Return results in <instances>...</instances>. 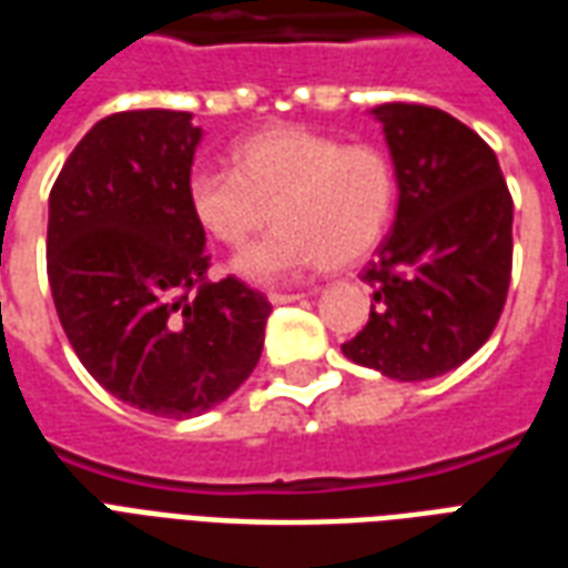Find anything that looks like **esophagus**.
Here are the masks:
<instances>
[{
  "instance_id": "1",
  "label": "esophagus",
  "mask_w": 568,
  "mask_h": 568,
  "mask_svg": "<svg viewBox=\"0 0 568 568\" xmlns=\"http://www.w3.org/2000/svg\"><path fill=\"white\" fill-rule=\"evenodd\" d=\"M271 304L273 307H283V304H295V301H301L304 295H297V292H271Z\"/></svg>"
}]
</instances>
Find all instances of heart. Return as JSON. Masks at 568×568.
<instances>
[{"instance_id": "heart-1", "label": "heart", "mask_w": 568, "mask_h": 568, "mask_svg": "<svg viewBox=\"0 0 568 568\" xmlns=\"http://www.w3.org/2000/svg\"><path fill=\"white\" fill-rule=\"evenodd\" d=\"M231 161L234 170L191 173L187 206L224 246H243L273 210L276 227L231 261L246 283H292L316 264L346 267L381 243L393 219V161L374 145L276 128L236 142Z\"/></svg>"}]
</instances>
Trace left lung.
<instances>
[{
	"label": "left lung",
	"mask_w": 568,
	"mask_h": 568,
	"mask_svg": "<svg viewBox=\"0 0 568 568\" xmlns=\"http://www.w3.org/2000/svg\"><path fill=\"white\" fill-rule=\"evenodd\" d=\"M389 145L398 206L362 280L368 325L341 349L362 368L419 383L487 344L511 283L514 203L496 151L440 109H371Z\"/></svg>",
	"instance_id": "obj_1"
}]
</instances>
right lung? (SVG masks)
Returning a JSON list of instances; mask_svg holds the SVG:
<instances>
[{
  "label": "right lung",
  "mask_w": 568,
  "mask_h": 568,
  "mask_svg": "<svg viewBox=\"0 0 568 568\" xmlns=\"http://www.w3.org/2000/svg\"><path fill=\"white\" fill-rule=\"evenodd\" d=\"M203 130L191 112L97 121L48 197V283L69 344L118 402L200 417L246 383L267 297L234 276L203 283L206 234L187 206Z\"/></svg>",
  "instance_id": "add662e5"
}]
</instances>
